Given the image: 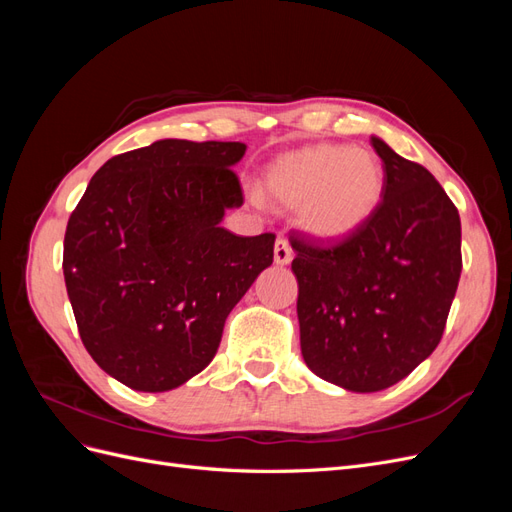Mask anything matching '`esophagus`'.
Listing matches in <instances>:
<instances>
[{
	"label": "esophagus",
	"instance_id": "esophagus-1",
	"mask_svg": "<svg viewBox=\"0 0 512 512\" xmlns=\"http://www.w3.org/2000/svg\"><path fill=\"white\" fill-rule=\"evenodd\" d=\"M292 260V247L286 237H277L275 241V262L277 265H288Z\"/></svg>",
	"mask_w": 512,
	"mask_h": 512
}]
</instances>
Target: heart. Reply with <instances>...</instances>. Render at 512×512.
Wrapping results in <instances>:
<instances>
[{"mask_svg":"<svg viewBox=\"0 0 512 512\" xmlns=\"http://www.w3.org/2000/svg\"><path fill=\"white\" fill-rule=\"evenodd\" d=\"M265 188L277 207L301 209V224L314 237L337 241L359 230L380 205L384 168L369 149L312 145L277 158Z\"/></svg>","mask_w":512,"mask_h":512,"instance_id":"b5f03b06","label":"heart"}]
</instances>
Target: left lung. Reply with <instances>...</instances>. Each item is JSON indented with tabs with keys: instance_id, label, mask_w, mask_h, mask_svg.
<instances>
[{
	"instance_id": "8db88e82",
	"label": "left lung",
	"mask_w": 512,
	"mask_h": 512,
	"mask_svg": "<svg viewBox=\"0 0 512 512\" xmlns=\"http://www.w3.org/2000/svg\"><path fill=\"white\" fill-rule=\"evenodd\" d=\"M384 192L350 237L322 245L292 232L301 352L322 380L376 393L440 344L461 275V222L421 164L371 136Z\"/></svg>"
}]
</instances>
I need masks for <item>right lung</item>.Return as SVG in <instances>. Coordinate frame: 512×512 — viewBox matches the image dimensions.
Here are the masks:
<instances>
[{
    "label": "right lung",
    "mask_w": 512,
    "mask_h": 512,
    "mask_svg": "<svg viewBox=\"0 0 512 512\" xmlns=\"http://www.w3.org/2000/svg\"><path fill=\"white\" fill-rule=\"evenodd\" d=\"M243 143L166 138L91 177L64 239L83 346L108 376L162 393L203 371L228 314L273 262V232L220 226L243 205Z\"/></svg>",
    "instance_id": "1"
}]
</instances>
